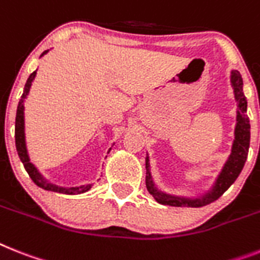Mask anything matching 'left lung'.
Masks as SVG:
<instances>
[{"label":"left lung","instance_id":"1","mask_svg":"<svg viewBox=\"0 0 260 260\" xmlns=\"http://www.w3.org/2000/svg\"><path fill=\"white\" fill-rule=\"evenodd\" d=\"M231 83H233L234 93H235V100L238 102V115H237V127H235V139L233 143V150H231L230 158L227 159L226 165L223 167L222 173L216 179V183L211 191L206 195L202 199H184L177 198V197H170V195L162 194L154 187V183L151 181V175L149 171V158H146V187L149 192L153 195L155 201L160 205L165 206H175V207H182V206H191V207H202L205 205L214 202L219 198L227 188L235 182L242 169H243L246 159H247L248 147H250V119H248L246 111H247V100L243 94V79H242L241 73L234 70L231 73Z\"/></svg>","mask_w":260,"mask_h":260}]
</instances>
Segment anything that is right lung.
Instances as JSON below:
<instances>
[{
  "instance_id": "right-lung-1",
  "label": "right lung",
  "mask_w": 260,
  "mask_h": 260,
  "mask_svg": "<svg viewBox=\"0 0 260 260\" xmlns=\"http://www.w3.org/2000/svg\"><path fill=\"white\" fill-rule=\"evenodd\" d=\"M46 53V51H45ZM44 53V54H45ZM36 73L33 72L27 78L26 83H25V89H23V93L21 95V100L18 102V107H17V115H16V147H17V153H18L19 159L23 164V167H25V170L27 171L29 174V177L33 179V182L41 187L46 188V190H51V191H57V192H62V194H68V195H73V194H82V192H86L87 190H90L91 187V184H87V186H81V187H72V188H59L55 187L53 184H49L42 179L40 174H38L37 169L33 166V165L30 164L29 156H27V151H26V145H25V133H23V100L26 98L27 93H29L30 90V85L33 82L34 77H36Z\"/></svg>"
}]
</instances>
